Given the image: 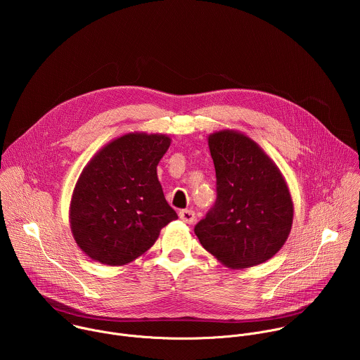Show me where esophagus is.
I'll return each mask as SVG.
<instances>
[{
  "label": "esophagus",
  "mask_w": 360,
  "mask_h": 360,
  "mask_svg": "<svg viewBox=\"0 0 360 360\" xmlns=\"http://www.w3.org/2000/svg\"><path fill=\"white\" fill-rule=\"evenodd\" d=\"M179 218L185 222V224H193L195 222V212L192 210H182L179 211Z\"/></svg>",
  "instance_id": "esophagus-1"
}]
</instances>
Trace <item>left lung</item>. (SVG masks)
<instances>
[{"label": "left lung", "mask_w": 360, "mask_h": 360, "mask_svg": "<svg viewBox=\"0 0 360 360\" xmlns=\"http://www.w3.org/2000/svg\"><path fill=\"white\" fill-rule=\"evenodd\" d=\"M217 200L195 225L200 245L229 268L266 262L290 232L293 205L286 182L266 153L243 134L210 136Z\"/></svg>", "instance_id": "obj_1"}]
</instances>
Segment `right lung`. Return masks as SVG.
I'll use <instances>...</instances> for the list:
<instances>
[{"label":"right lung","mask_w":360,"mask_h":360,"mask_svg":"<svg viewBox=\"0 0 360 360\" xmlns=\"http://www.w3.org/2000/svg\"><path fill=\"white\" fill-rule=\"evenodd\" d=\"M165 135L128 134L102 148L82 171L71 200V229L96 262L125 265L176 219L157 176Z\"/></svg>","instance_id":"1"}]
</instances>
